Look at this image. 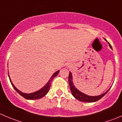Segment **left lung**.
I'll list each match as a JSON object with an SVG mask.
<instances>
[{"label": "left lung", "instance_id": "8db88e82", "mask_svg": "<svg viewBox=\"0 0 122 122\" xmlns=\"http://www.w3.org/2000/svg\"><path fill=\"white\" fill-rule=\"evenodd\" d=\"M109 46H110V48L112 49V46L110 45V44H109ZM69 83L70 85V90L71 92V93L72 95L75 97L76 99H77V100H79L80 102H95L97 101L99 99H100L102 97H103L107 93V92L109 90H107V92H106L105 93H104L102 95H99L97 96H88V95H86L85 94L81 92H80L79 90H77L76 87H75L74 85L73 84L72 82V76H71V72H69Z\"/></svg>", "mask_w": 122, "mask_h": 122}]
</instances>
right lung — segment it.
Wrapping results in <instances>:
<instances>
[{
	"mask_svg": "<svg viewBox=\"0 0 122 122\" xmlns=\"http://www.w3.org/2000/svg\"><path fill=\"white\" fill-rule=\"evenodd\" d=\"M59 72V70L57 71L56 72H55L53 75H52V77H51V79L49 80V81L47 82V83L43 87L42 89H41V90H38V91L36 92H34L32 93H25L22 92L21 91L19 90L18 89L16 88V87L13 85V84L12 83V82L11 81L10 78L9 76V74H8V76L9 77V79L10 81L11 84H12V86L13 87V88L15 89L16 92L18 93L19 95H20L22 97H23L24 98L26 99H29V100H36V99H41L42 97H44L46 94L48 93L50 87H51V81L53 79V78L55 77H56L57 75H58Z\"/></svg>",
	"mask_w": 122,
	"mask_h": 122,
	"instance_id": "obj_1",
	"label": "right lung"
}]
</instances>
